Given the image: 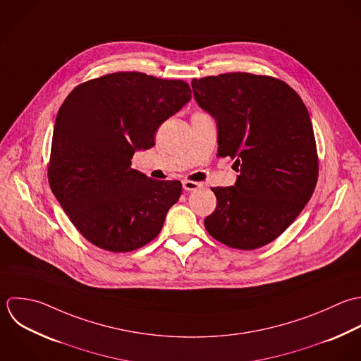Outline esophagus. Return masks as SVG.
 <instances>
[{"instance_id":"1","label":"esophagus","mask_w":361,"mask_h":361,"mask_svg":"<svg viewBox=\"0 0 361 361\" xmlns=\"http://www.w3.org/2000/svg\"><path fill=\"white\" fill-rule=\"evenodd\" d=\"M200 187H201V184H200V183H195V181H188V180L183 181V188H184L185 191H195V190H198Z\"/></svg>"}]
</instances>
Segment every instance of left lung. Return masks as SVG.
Segmentation results:
<instances>
[{
	"instance_id": "left-lung-1",
	"label": "left lung",
	"mask_w": 361,
	"mask_h": 361,
	"mask_svg": "<svg viewBox=\"0 0 361 361\" xmlns=\"http://www.w3.org/2000/svg\"><path fill=\"white\" fill-rule=\"evenodd\" d=\"M198 105L218 128V156L235 160L232 187L212 188L216 209L205 218L221 243L259 249L279 238L311 200L318 154L310 112L284 81L250 73L194 78Z\"/></svg>"
}]
</instances>
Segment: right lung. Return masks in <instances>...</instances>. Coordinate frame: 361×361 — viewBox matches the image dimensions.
I'll return each instance as SVG.
<instances>
[{
    "mask_svg": "<svg viewBox=\"0 0 361 361\" xmlns=\"http://www.w3.org/2000/svg\"><path fill=\"white\" fill-rule=\"evenodd\" d=\"M190 99L185 81L137 71L85 81L67 95L54 122L47 177L88 242L123 253L160 233L181 183L149 178L130 169V159L153 147L157 128Z\"/></svg>",
    "mask_w": 361,
    "mask_h": 361,
    "instance_id": "right-lung-1",
    "label": "right lung"
}]
</instances>
